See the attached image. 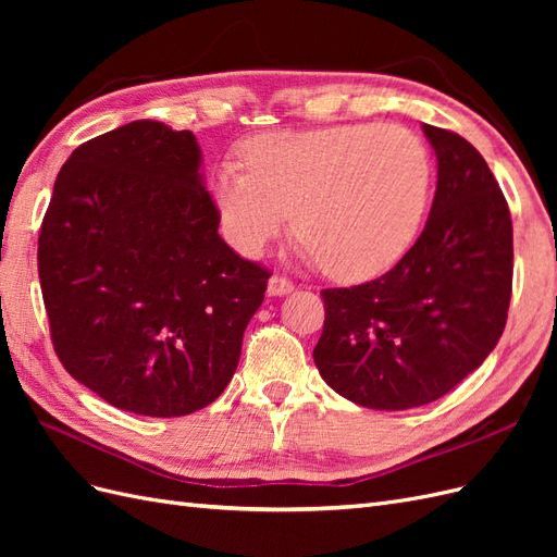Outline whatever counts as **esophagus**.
Masks as SVG:
<instances>
[{
    "instance_id": "1",
    "label": "esophagus",
    "mask_w": 557,
    "mask_h": 557,
    "mask_svg": "<svg viewBox=\"0 0 557 557\" xmlns=\"http://www.w3.org/2000/svg\"><path fill=\"white\" fill-rule=\"evenodd\" d=\"M293 290H295V283L290 278L278 276V274H274L272 278H269V285H267V293L269 295H288Z\"/></svg>"
}]
</instances>
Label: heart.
I'll return each instance as SVG.
<instances>
[{"label":"heart","instance_id":"heart-1","mask_svg":"<svg viewBox=\"0 0 557 557\" xmlns=\"http://www.w3.org/2000/svg\"><path fill=\"white\" fill-rule=\"evenodd\" d=\"M223 164L213 199L227 242L244 256L288 227L301 250L339 281H367L393 267L423 221L432 160L416 132L395 123L276 129L239 146Z\"/></svg>","mask_w":557,"mask_h":557}]
</instances>
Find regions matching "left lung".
Masks as SVG:
<instances>
[{
    "instance_id": "left-lung-1",
    "label": "left lung",
    "mask_w": 557,
    "mask_h": 557,
    "mask_svg": "<svg viewBox=\"0 0 557 557\" xmlns=\"http://www.w3.org/2000/svg\"><path fill=\"white\" fill-rule=\"evenodd\" d=\"M423 132L440 166L425 230L391 272L320 290L318 372L342 397L379 411L450 393L491 356L511 301L513 225L499 183L460 134Z\"/></svg>"
}]
</instances>
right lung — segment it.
Wrapping results in <instances>:
<instances>
[{"label": "right lung", "instance_id": "right-lung-1", "mask_svg": "<svg viewBox=\"0 0 557 557\" xmlns=\"http://www.w3.org/2000/svg\"><path fill=\"white\" fill-rule=\"evenodd\" d=\"M218 223L193 132L134 121L81 144L55 178L37 250L66 372L153 418L218 399L272 276Z\"/></svg>", "mask_w": 557, "mask_h": 557}]
</instances>
